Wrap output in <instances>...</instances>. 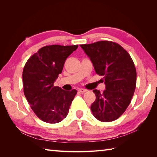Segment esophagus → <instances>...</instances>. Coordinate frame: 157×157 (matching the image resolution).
I'll list each match as a JSON object with an SVG mask.
<instances>
[{
    "instance_id": "34e87169",
    "label": "esophagus",
    "mask_w": 157,
    "mask_h": 157,
    "mask_svg": "<svg viewBox=\"0 0 157 157\" xmlns=\"http://www.w3.org/2000/svg\"><path fill=\"white\" fill-rule=\"evenodd\" d=\"M78 91H79V92H81V93H84V92H87L88 90H86V89H83V88H81V89H79V90H78Z\"/></svg>"
}]
</instances>
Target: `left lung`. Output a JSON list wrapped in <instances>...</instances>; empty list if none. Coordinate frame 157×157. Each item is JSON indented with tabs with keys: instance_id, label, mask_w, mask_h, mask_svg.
Here are the masks:
<instances>
[{
	"instance_id": "left-lung-1",
	"label": "left lung",
	"mask_w": 157,
	"mask_h": 157,
	"mask_svg": "<svg viewBox=\"0 0 157 157\" xmlns=\"http://www.w3.org/2000/svg\"><path fill=\"white\" fill-rule=\"evenodd\" d=\"M90 59L96 73L103 76L106 90L93 92L95 101L91 105L94 117L102 122L115 121L131 102L136 86V70L129 53L117 43L98 41L81 44Z\"/></svg>"
}]
</instances>
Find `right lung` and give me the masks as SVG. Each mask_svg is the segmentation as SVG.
Instances as JSON below:
<instances>
[{"label": "right lung", "instance_id": "right-lung-1", "mask_svg": "<svg viewBox=\"0 0 157 157\" xmlns=\"http://www.w3.org/2000/svg\"><path fill=\"white\" fill-rule=\"evenodd\" d=\"M78 45H49L30 56L23 70V92L32 111L42 121L56 123L65 118L77 94L65 91L54 82L62 73L67 58Z\"/></svg>", "mask_w": 157, "mask_h": 157}]
</instances>
